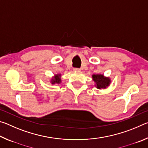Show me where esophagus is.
Wrapping results in <instances>:
<instances>
[{
	"label": "esophagus",
	"instance_id": "34e87169",
	"mask_svg": "<svg viewBox=\"0 0 148 148\" xmlns=\"http://www.w3.org/2000/svg\"><path fill=\"white\" fill-rule=\"evenodd\" d=\"M73 71H74V72H79L80 71H81V70H80L79 69H77V68H74V69H73Z\"/></svg>",
	"mask_w": 148,
	"mask_h": 148
}]
</instances>
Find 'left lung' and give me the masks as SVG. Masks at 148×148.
Returning <instances> with one entry per match:
<instances>
[{"mask_svg": "<svg viewBox=\"0 0 148 148\" xmlns=\"http://www.w3.org/2000/svg\"><path fill=\"white\" fill-rule=\"evenodd\" d=\"M92 78L95 82V86L99 89H106L111 83L110 77H105L103 74H93Z\"/></svg>", "mask_w": 148, "mask_h": 148, "instance_id": "1", "label": "left lung"}]
</instances>
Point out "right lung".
Returning a JSON list of instances; mask_svg holds the SVG:
<instances>
[{"instance_id": "1", "label": "right lung", "mask_w": 148, "mask_h": 148, "mask_svg": "<svg viewBox=\"0 0 148 148\" xmlns=\"http://www.w3.org/2000/svg\"><path fill=\"white\" fill-rule=\"evenodd\" d=\"M61 74H56L55 76L52 77V79L51 80V83L52 84H59L61 82Z\"/></svg>"}]
</instances>
